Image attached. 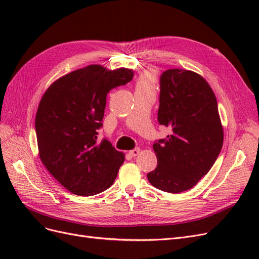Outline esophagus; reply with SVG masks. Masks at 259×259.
I'll return each instance as SVG.
<instances>
[{
	"instance_id": "esophagus-1",
	"label": "esophagus",
	"mask_w": 259,
	"mask_h": 259,
	"mask_svg": "<svg viewBox=\"0 0 259 259\" xmlns=\"http://www.w3.org/2000/svg\"><path fill=\"white\" fill-rule=\"evenodd\" d=\"M139 153H140V149H139V148L133 149V150H131V151L128 152V154H130L131 156H136V155H138Z\"/></svg>"
}]
</instances>
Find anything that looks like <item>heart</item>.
<instances>
[{"label":"heart","instance_id":"obj_1","mask_svg":"<svg viewBox=\"0 0 259 259\" xmlns=\"http://www.w3.org/2000/svg\"><path fill=\"white\" fill-rule=\"evenodd\" d=\"M154 81H155V74L151 71H147L139 76L136 84V90L153 89Z\"/></svg>","mask_w":259,"mask_h":259}]
</instances>
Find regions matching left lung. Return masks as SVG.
<instances>
[{"label":"left lung","mask_w":259,"mask_h":259,"mask_svg":"<svg viewBox=\"0 0 259 259\" xmlns=\"http://www.w3.org/2000/svg\"><path fill=\"white\" fill-rule=\"evenodd\" d=\"M158 121L169 128L153 144L158 159L147 174L158 189L179 193L191 189L214 165L224 143L215 94L193 71L168 69L160 77Z\"/></svg>","instance_id":"8db88e82"}]
</instances>
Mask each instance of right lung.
Wrapping results in <instances>:
<instances>
[{
    "mask_svg": "<svg viewBox=\"0 0 259 259\" xmlns=\"http://www.w3.org/2000/svg\"><path fill=\"white\" fill-rule=\"evenodd\" d=\"M133 70H107L91 65L55 81L43 95L35 115L38 154L54 178L67 190L89 197L110 188L124 154L104 138L107 94L132 81Z\"/></svg>",
    "mask_w": 259,
    "mask_h": 259,
    "instance_id": "add662e5",
    "label": "right lung"
}]
</instances>
